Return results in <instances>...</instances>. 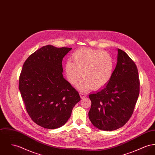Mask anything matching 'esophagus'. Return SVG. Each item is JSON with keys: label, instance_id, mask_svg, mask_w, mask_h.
Returning a JSON list of instances; mask_svg holds the SVG:
<instances>
[{"label": "esophagus", "instance_id": "34e87169", "mask_svg": "<svg viewBox=\"0 0 155 155\" xmlns=\"http://www.w3.org/2000/svg\"><path fill=\"white\" fill-rule=\"evenodd\" d=\"M79 94H80V96H81V97L83 99V98H84V97H85L86 96V94H84V93H82V92H81V93H79Z\"/></svg>", "mask_w": 155, "mask_h": 155}]
</instances>
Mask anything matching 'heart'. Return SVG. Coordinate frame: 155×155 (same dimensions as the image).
<instances>
[{
  "label": "heart",
  "mask_w": 155,
  "mask_h": 155,
  "mask_svg": "<svg viewBox=\"0 0 155 155\" xmlns=\"http://www.w3.org/2000/svg\"><path fill=\"white\" fill-rule=\"evenodd\" d=\"M73 60L65 64V73L68 82L74 85L82 78L77 85L81 91L91 88L98 90L104 87L110 80L114 69L112 56L107 52L89 48L79 49L73 53Z\"/></svg>",
  "instance_id": "heart-1"
}]
</instances>
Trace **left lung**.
Listing matches in <instances>:
<instances>
[{
    "mask_svg": "<svg viewBox=\"0 0 155 155\" xmlns=\"http://www.w3.org/2000/svg\"><path fill=\"white\" fill-rule=\"evenodd\" d=\"M117 62L107 85L89 94V117L100 130L112 131L124 126L132 116L139 94L140 82L134 62L117 49Z\"/></svg>",
    "mask_w": 155,
    "mask_h": 155,
    "instance_id": "8db88e82",
    "label": "left lung"
}]
</instances>
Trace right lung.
Masks as SVG:
<instances>
[{"mask_svg":"<svg viewBox=\"0 0 155 155\" xmlns=\"http://www.w3.org/2000/svg\"><path fill=\"white\" fill-rule=\"evenodd\" d=\"M72 48L46 45L32 53L23 65L19 89L31 120L53 129L64 125L79 94L63 76L62 60Z\"/></svg>","mask_w":155,"mask_h":155,"instance_id":"1","label":"right lung"}]
</instances>
